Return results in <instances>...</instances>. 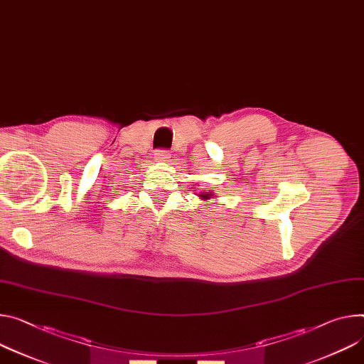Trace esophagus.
<instances>
[{"label":"esophagus","instance_id":"obj_1","mask_svg":"<svg viewBox=\"0 0 364 364\" xmlns=\"http://www.w3.org/2000/svg\"><path fill=\"white\" fill-rule=\"evenodd\" d=\"M154 155L158 161H167L170 158V152L167 149H156Z\"/></svg>","mask_w":364,"mask_h":364}]
</instances>
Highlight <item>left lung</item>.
Instances as JSON below:
<instances>
[{"instance_id":"8db88e82","label":"left lung","mask_w":364,"mask_h":364,"mask_svg":"<svg viewBox=\"0 0 364 364\" xmlns=\"http://www.w3.org/2000/svg\"><path fill=\"white\" fill-rule=\"evenodd\" d=\"M203 199H208V197H210V193H208V194H200Z\"/></svg>"}]
</instances>
